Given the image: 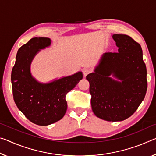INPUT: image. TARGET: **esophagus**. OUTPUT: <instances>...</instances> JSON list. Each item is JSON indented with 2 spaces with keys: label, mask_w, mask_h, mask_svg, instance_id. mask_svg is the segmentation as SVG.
<instances>
[{
  "label": "esophagus",
  "mask_w": 156,
  "mask_h": 156,
  "mask_svg": "<svg viewBox=\"0 0 156 156\" xmlns=\"http://www.w3.org/2000/svg\"><path fill=\"white\" fill-rule=\"evenodd\" d=\"M91 71H92V70H91V69L90 68H85V69H83V72L84 76H86L87 75V74H89L90 73H91Z\"/></svg>",
  "instance_id": "34e87169"
}]
</instances>
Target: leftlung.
Masks as SVG:
<instances>
[{"label":"left lung","instance_id":"1","mask_svg":"<svg viewBox=\"0 0 156 156\" xmlns=\"http://www.w3.org/2000/svg\"><path fill=\"white\" fill-rule=\"evenodd\" d=\"M112 38L118 52L103 54L94 72L86 78L94 115L108 122H121L130 117L144 100L147 68L140 44L126 34H115ZM111 74L122 81L110 77Z\"/></svg>","mask_w":156,"mask_h":156}]
</instances>
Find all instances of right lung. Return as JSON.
Here are the masks:
<instances>
[{"instance_id": "right-lung-1", "label": "right lung", "mask_w": 156, "mask_h": 156, "mask_svg": "<svg viewBox=\"0 0 156 156\" xmlns=\"http://www.w3.org/2000/svg\"><path fill=\"white\" fill-rule=\"evenodd\" d=\"M51 43L47 37L30 39L19 49L12 71L14 102L28 119L39 126L50 125L65 116L67 109L66 94L83 78L81 71L48 83H39L33 77L30 69L32 61L41 49Z\"/></svg>"}]
</instances>
